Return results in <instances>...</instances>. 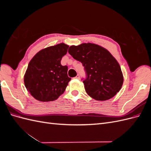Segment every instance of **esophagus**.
I'll return each mask as SVG.
<instances>
[{
	"mask_svg": "<svg viewBox=\"0 0 151 151\" xmlns=\"http://www.w3.org/2000/svg\"><path fill=\"white\" fill-rule=\"evenodd\" d=\"M79 78H80V76H79V74H77V75L76 76V77H75V79H79Z\"/></svg>",
	"mask_w": 151,
	"mask_h": 151,
	"instance_id": "34e87169",
	"label": "esophagus"
}]
</instances>
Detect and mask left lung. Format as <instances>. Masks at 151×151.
Listing matches in <instances>:
<instances>
[{
    "mask_svg": "<svg viewBox=\"0 0 151 151\" xmlns=\"http://www.w3.org/2000/svg\"><path fill=\"white\" fill-rule=\"evenodd\" d=\"M68 52L84 67L86 93L98 101L111 99L120 91L123 77L119 63L106 49L94 43L72 45Z\"/></svg>",
    "mask_w": 151,
    "mask_h": 151,
    "instance_id": "1",
    "label": "left lung"
}]
</instances>
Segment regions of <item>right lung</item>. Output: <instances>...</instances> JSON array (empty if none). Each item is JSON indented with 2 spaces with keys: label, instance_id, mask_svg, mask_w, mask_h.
Here are the masks:
<instances>
[{
  "label": "right lung",
  "instance_id": "right-lung-1",
  "mask_svg": "<svg viewBox=\"0 0 151 151\" xmlns=\"http://www.w3.org/2000/svg\"><path fill=\"white\" fill-rule=\"evenodd\" d=\"M68 45L62 43L40 50L29 62L24 77L26 88L36 99L52 101L62 94L71 78L61 65Z\"/></svg>",
  "mask_w": 151,
  "mask_h": 151
}]
</instances>
